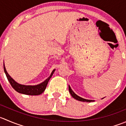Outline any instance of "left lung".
<instances>
[{"label":"left lung","instance_id":"1","mask_svg":"<svg viewBox=\"0 0 126 126\" xmlns=\"http://www.w3.org/2000/svg\"><path fill=\"white\" fill-rule=\"evenodd\" d=\"M69 93L71 94V95L72 97H73L74 98H75V99L78 100L79 101H81V102H92V100H86V99H84V98H81V97H79L78 95H77L76 94H75V93L72 90V89H71L70 86L69 85Z\"/></svg>","mask_w":126,"mask_h":126}]
</instances>
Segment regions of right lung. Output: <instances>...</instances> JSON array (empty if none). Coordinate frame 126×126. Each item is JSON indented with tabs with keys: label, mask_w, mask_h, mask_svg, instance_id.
Here are the masks:
<instances>
[{
	"label": "right lung",
	"mask_w": 126,
	"mask_h": 126,
	"mask_svg": "<svg viewBox=\"0 0 126 126\" xmlns=\"http://www.w3.org/2000/svg\"><path fill=\"white\" fill-rule=\"evenodd\" d=\"M3 69H4L5 73L6 74L7 79L9 81L10 84L12 86V87L15 89L16 92L20 93V94H26V95H38L40 94H42L46 89V87H47V84L48 82V80L51 78V77L53 75V73L55 71V69L52 71V73H51L50 76L46 79V80L42 82L41 84H38L36 85H24L19 84L17 83L12 78L9 76L8 73L7 72L5 67L4 63H3Z\"/></svg>",
	"instance_id": "1"
}]
</instances>
